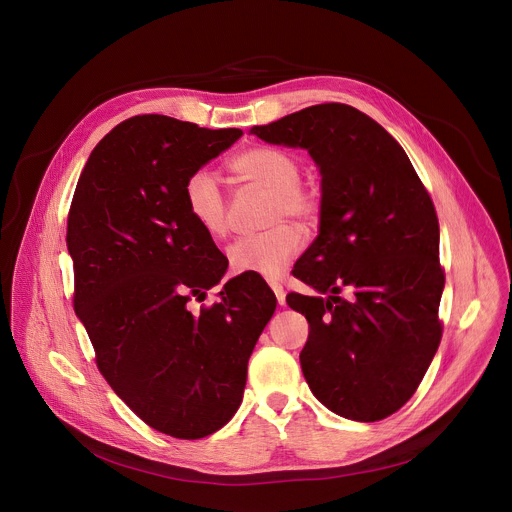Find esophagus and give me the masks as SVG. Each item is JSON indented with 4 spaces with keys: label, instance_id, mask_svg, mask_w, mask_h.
<instances>
[{
    "label": "esophagus",
    "instance_id": "esophagus-1",
    "mask_svg": "<svg viewBox=\"0 0 512 512\" xmlns=\"http://www.w3.org/2000/svg\"><path fill=\"white\" fill-rule=\"evenodd\" d=\"M271 289H273V294L277 298V304L283 306L285 304V289H283V285L279 281H271Z\"/></svg>",
    "mask_w": 512,
    "mask_h": 512
}]
</instances>
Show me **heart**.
Listing matches in <instances>:
<instances>
[{
  "label": "heart",
  "instance_id": "heart-1",
  "mask_svg": "<svg viewBox=\"0 0 512 512\" xmlns=\"http://www.w3.org/2000/svg\"><path fill=\"white\" fill-rule=\"evenodd\" d=\"M237 180L271 190L265 225L267 231L237 239L227 259L233 273H257L279 277L302 245V233L285 221H296L302 229H312L320 218L316 194L302 186V162L285 150L271 145H255L231 162ZM184 208L196 229L208 237L227 233V198L216 176L208 170L192 172L184 182Z\"/></svg>",
  "mask_w": 512,
  "mask_h": 512
}]
</instances>
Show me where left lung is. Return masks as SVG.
<instances>
[{
    "label": "left lung",
    "instance_id": "obj_1",
    "mask_svg": "<svg viewBox=\"0 0 512 512\" xmlns=\"http://www.w3.org/2000/svg\"><path fill=\"white\" fill-rule=\"evenodd\" d=\"M251 133L308 150L322 176L320 235L294 265L320 296L285 298L310 324L304 377L336 415L385 419L413 397L442 340L433 202L397 139L350 105H312Z\"/></svg>",
    "mask_w": 512,
    "mask_h": 512
}]
</instances>
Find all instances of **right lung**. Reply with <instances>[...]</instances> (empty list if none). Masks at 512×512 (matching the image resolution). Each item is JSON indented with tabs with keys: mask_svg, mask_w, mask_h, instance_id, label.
Here are the masks:
<instances>
[{
	"mask_svg": "<svg viewBox=\"0 0 512 512\" xmlns=\"http://www.w3.org/2000/svg\"><path fill=\"white\" fill-rule=\"evenodd\" d=\"M243 135L135 115L91 152L68 210L75 312L101 375L150 427L198 440L237 413L249 356L275 312L261 279L233 277L190 310L227 257L188 218L186 178Z\"/></svg>",
	"mask_w": 512,
	"mask_h": 512,
	"instance_id": "obj_1",
	"label": "right lung"
}]
</instances>
